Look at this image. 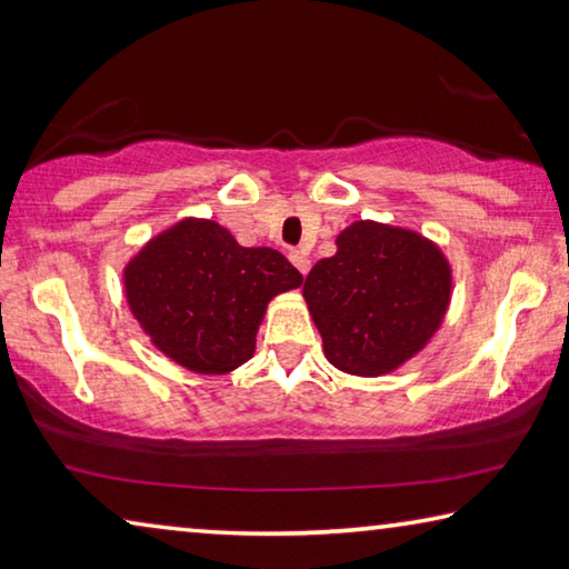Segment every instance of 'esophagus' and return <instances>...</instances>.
Masks as SVG:
<instances>
[{
	"mask_svg": "<svg viewBox=\"0 0 569 569\" xmlns=\"http://www.w3.org/2000/svg\"><path fill=\"white\" fill-rule=\"evenodd\" d=\"M288 260H291V263H293L296 268H299V273H301V276L309 273L311 260H309V256H306L303 250H291V252H288Z\"/></svg>",
	"mask_w": 569,
	"mask_h": 569,
	"instance_id": "34e87169",
	"label": "esophagus"
}]
</instances>
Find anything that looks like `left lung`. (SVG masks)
<instances>
[{"label":"left lung","mask_w":569,"mask_h":569,"mask_svg":"<svg viewBox=\"0 0 569 569\" xmlns=\"http://www.w3.org/2000/svg\"><path fill=\"white\" fill-rule=\"evenodd\" d=\"M453 270L436 242L398 224L357 220L306 276L303 299L341 372L382 377L426 349L443 323Z\"/></svg>","instance_id":"8db88e82"}]
</instances>
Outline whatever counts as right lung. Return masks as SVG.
<instances>
[{"label":"right lung","instance_id":"obj_1","mask_svg":"<svg viewBox=\"0 0 569 569\" xmlns=\"http://www.w3.org/2000/svg\"><path fill=\"white\" fill-rule=\"evenodd\" d=\"M301 283L281 252L242 248L204 218L171 224L123 268L133 319L161 355L194 375H228L246 365L268 303Z\"/></svg>","mask_w":569,"mask_h":569}]
</instances>
